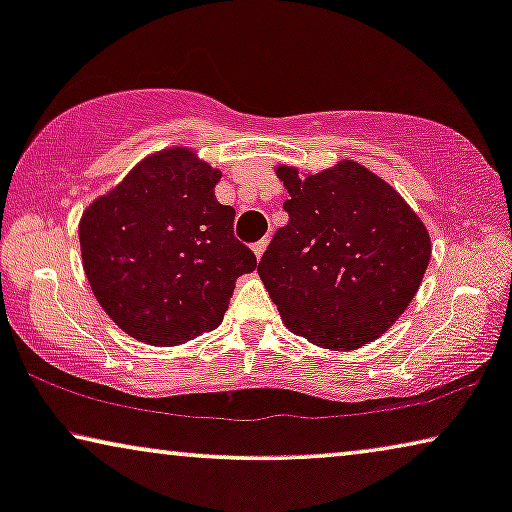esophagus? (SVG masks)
I'll use <instances>...</instances> for the list:
<instances>
[{
  "label": "esophagus",
  "mask_w": 512,
  "mask_h": 512,
  "mask_svg": "<svg viewBox=\"0 0 512 512\" xmlns=\"http://www.w3.org/2000/svg\"><path fill=\"white\" fill-rule=\"evenodd\" d=\"M265 247H268V237H263V240H258V242H254V254H256V258H261L263 256V251H265Z\"/></svg>",
  "instance_id": "1"
}]
</instances>
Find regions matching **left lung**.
Returning <instances> with one entry per match:
<instances>
[{
    "instance_id": "left-lung-1",
    "label": "left lung",
    "mask_w": 512,
    "mask_h": 512,
    "mask_svg": "<svg viewBox=\"0 0 512 512\" xmlns=\"http://www.w3.org/2000/svg\"><path fill=\"white\" fill-rule=\"evenodd\" d=\"M289 223L258 275L291 333L349 352L380 338L422 284L431 237L408 202L354 160L317 174L279 165Z\"/></svg>"
}]
</instances>
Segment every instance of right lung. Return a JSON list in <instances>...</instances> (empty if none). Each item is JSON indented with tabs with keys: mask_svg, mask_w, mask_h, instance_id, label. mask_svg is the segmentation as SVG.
<instances>
[{
	"mask_svg": "<svg viewBox=\"0 0 512 512\" xmlns=\"http://www.w3.org/2000/svg\"><path fill=\"white\" fill-rule=\"evenodd\" d=\"M221 172L186 146L151 153L90 202L79 223L83 270L118 328L172 347L214 331L256 256L214 195Z\"/></svg>",
	"mask_w": 512,
	"mask_h": 512,
	"instance_id": "add662e5",
	"label": "right lung"
}]
</instances>
